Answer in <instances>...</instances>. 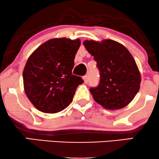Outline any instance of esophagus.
Masks as SVG:
<instances>
[{
  "instance_id": "1",
  "label": "esophagus",
  "mask_w": 159,
  "mask_h": 159,
  "mask_svg": "<svg viewBox=\"0 0 159 159\" xmlns=\"http://www.w3.org/2000/svg\"><path fill=\"white\" fill-rule=\"evenodd\" d=\"M83 79H84V81L85 84H87L89 82V77H88V75H84V76Z\"/></svg>"
}]
</instances>
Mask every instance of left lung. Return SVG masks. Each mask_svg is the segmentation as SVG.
Returning <instances> with one entry per match:
<instances>
[{"mask_svg":"<svg viewBox=\"0 0 159 159\" xmlns=\"http://www.w3.org/2000/svg\"><path fill=\"white\" fill-rule=\"evenodd\" d=\"M84 45L93 56L99 71V83L90 88L95 101L110 110L126 106L138 93L141 81L132 54L123 45L111 39L102 43L86 40Z\"/></svg>","mask_w":159,"mask_h":159,"instance_id":"8db88e82","label":"left lung"}]
</instances>
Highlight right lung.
I'll use <instances>...</instances> for the list:
<instances>
[{"label":"right lung","instance_id":"1","mask_svg":"<svg viewBox=\"0 0 159 159\" xmlns=\"http://www.w3.org/2000/svg\"><path fill=\"white\" fill-rule=\"evenodd\" d=\"M79 39L66 38L45 42L27 60L23 72L27 98L42 112L53 114L65 109L71 102L81 77L74 75V59Z\"/></svg>","mask_w":159,"mask_h":159}]
</instances>
